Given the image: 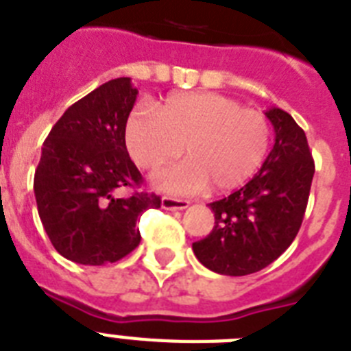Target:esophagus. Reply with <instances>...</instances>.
Listing matches in <instances>:
<instances>
[{
	"label": "esophagus",
	"mask_w": 351,
	"mask_h": 351,
	"mask_svg": "<svg viewBox=\"0 0 351 351\" xmlns=\"http://www.w3.org/2000/svg\"><path fill=\"white\" fill-rule=\"evenodd\" d=\"M189 207V202L187 199H176L169 198V196H164L162 198V208L166 210H184V208Z\"/></svg>",
	"instance_id": "obj_1"
}]
</instances>
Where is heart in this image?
<instances>
[{"instance_id": "heart-1", "label": "heart", "mask_w": 351, "mask_h": 351, "mask_svg": "<svg viewBox=\"0 0 351 351\" xmlns=\"http://www.w3.org/2000/svg\"><path fill=\"white\" fill-rule=\"evenodd\" d=\"M126 148L143 169L189 160L153 176L164 193L187 196L214 185L232 191L252 178L266 160L271 141L267 117L216 93L173 94L157 110L137 107L126 119Z\"/></svg>"}]
</instances>
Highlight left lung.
I'll return each mask as SVG.
<instances>
[{"instance_id":"obj_1","label":"left lung","mask_w":351,"mask_h":351,"mask_svg":"<svg viewBox=\"0 0 351 351\" xmlns=\"http://www.w3.org/2000/svg\"><path fill=\"white\" fill-rule=\"evenodd\" d=\"M266 117L275 144L261 171L239 191L208 203L216 225L193 252L214 273L244 276L280 257L298 234L311 193L314 160L305 132L282 108Z\"/></svg>"}]
</instances>
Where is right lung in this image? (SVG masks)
<instances>
[{
    "label": "right lung",
    "instance_id": "add662e5",
    "mask_svg": "<svg viewBox=\"0 0 351 351\" xmlns=\"http://www.w3.org/2000/svg\"><path fill=\"white\" fill-rule=\"evenodd\" d=\"M130 78L99 85L73 103L44 141L35 171L37 210L62 257L85 266L117 262L141 243L137 221L160 196L135 193L143 176L126 152L125 126L137 99Z\"/></svg>",
    "mask_w": 351,
    "mask_h": 351
}]
</instances>
